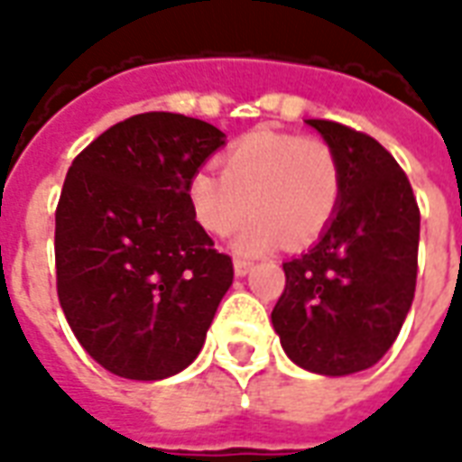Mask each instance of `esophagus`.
<instances>
[{
  "label": "esophagus",
  "instance_id": "esophagus-1",
  "mask_svg": "<svg viewBox=\"0 0 462 462\" xmlns=\"http://www.w3.org/2000/svg\"><path fill=\"white\" fill-rule=\"evenodd\" d=\"M248 270H251V260H245V258H236L234 260V273L238 277H244L248 275Z\"/></svg>",
  "mask_w": 462,
  "mask_h": 462
}]
</instances>
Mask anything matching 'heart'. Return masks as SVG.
Listing matches in <instances>:
<instances>
[{"instance_id": "b5f03b06", "label": "heart", "mask_w": 462, "mask_h": 462, "mask_svg": "<svg viewBox=\"0 0 462 462\" xmlns=\"http://www.w3.org/2000/svg\"><path fill=\"white\" fill-rule=\"evenodd\" d=\"M197 224L228 236L248 211L255 217L236 236V251L265 253L284 241L301 248L331 224L341 199V165L328 141L255 131L221 158V175L197 170L187 182Z\"/></svg>"}]
</instances>
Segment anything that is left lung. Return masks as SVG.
<instances>
[{
  "label": "left lung",
  "mask_w": 462,
  "mask_h": 462,
  "mask_svg": "<svg viewBox=\"0 0 462 462\" xmlns=\"http://www.w3.org/2000/svg\"><path fill=\"white\" fill-rule=\"evenodd\" d=\"M341 165V199L310 251L282 263L273 310L284 353L310 373L350 375L390 350L414 300L419 207L404 170L375 138L307 119Z\"/></svg>",
  "instance_id": "1"
}]
</instances>
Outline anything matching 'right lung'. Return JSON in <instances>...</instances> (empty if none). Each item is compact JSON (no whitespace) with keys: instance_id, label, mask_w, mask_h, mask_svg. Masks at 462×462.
Instances as JSON below:
<instances>
[{"instance_id":"add662e5","label":"right lung","mask_w":462,"mask_h":462,"mask_svg":"<svg viewBox=\"0 0 462 462\" xmlns=\"http://www.w3.org/2000/svg\"><path fill=\"white\" fill-rule=\"evenodd\" d=\"M224 131L170 112L106 128L72 161L55 209L58 300L82 348L126 380L192 363L234 263L189 207L187 182Z\"/></svg>"}]
</instances>
